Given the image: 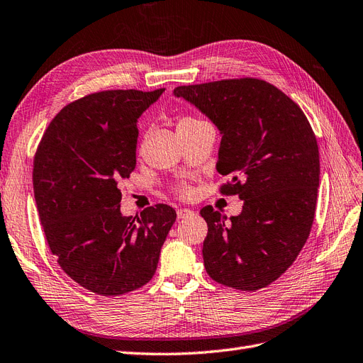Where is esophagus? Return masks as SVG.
<instances>
[{
  "label": "esophagus",
  "mask_w": 363,
  "mask_h": 363,
  "mask_svg": "<svg viewBox=\"0 0 363 363\" xmlns=\"http://www.w3.org/2000/svg\"><path fill=\"white\" fill-rule=\"evenodd\" d=\"M195 213L192 210H187V208H180V210H177V216H179V219H184V218H191V216H194Z\"/></svg>",
  "instance_id": "esophagus-1"
}]
</instances>
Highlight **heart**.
Returning a JSON list of instances; mask_svg holds the SVG:
<instances>
[{
	"instance_id": "obj_1",
	"label": "heart",
	"mask_w": 363,
	"mask_h": 363,
	"mask_svg": "<svg viewBox=\"0 0 363 363\" xmlns=\"http://www.w3.org/2000/svg\"><path fill=\"white\" fill-rule=\"evenodd\" d=\"M204 123H206V121L199 120V118H196V117H194V116H182V117H179V120H177V130H179V133H180V136H182V135H184L186 132L192 130L194 128L201 126V124H204ZM176 194H177V196L182 198V199H189V198L194 195V191H192V187L186 186V184H182V186L177 187Z\"/></svg>"
}]
</instances>
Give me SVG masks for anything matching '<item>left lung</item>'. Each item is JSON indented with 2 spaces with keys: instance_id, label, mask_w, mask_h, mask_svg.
<instances>
[{
  "instance_id": "8db88e82",
  "label": "left lung",
  "mask_w": 363,
  "mask_h": 363,
  "mask_svg": "<svg viewBox=\"0 0 363 363\" xmlns=\"http://www.w3.org/2000/svg\"><path fill=\"white\" fill-rule=\"evenodd\" d=\"M222 132L216 164L243 210L227 216L201 208L208 225L203 258L208 277L255 291L285 273L305 246L315 215L320 155L315 133L293 99L258 78L182 85L174 90Z\"/></svg>"
}]
</instances>
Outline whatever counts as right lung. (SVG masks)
I'll return each mask as SVG.
<instances>
[{
    "mask_svg": "<svg viewBox=\"0 0 363 363\" xmlns=\"http://www.w3.org/2000/svg\"><path fill=\"white\" fill-rule=\"evenodd\" d=\"M164 90L86 94L58 112L35 150L34 196L49 249L69 278L99 296L152 279L177 218L167 204L140 218L120 213L118 183L136 165V120Z\"/></svg>",
    "mask_w": 363,
    "mask_h": 363,
    "instance_id": "1",
    "label": "right lung"
}]
</instances>
